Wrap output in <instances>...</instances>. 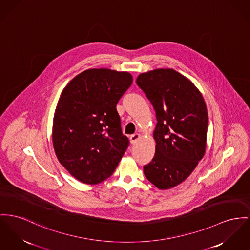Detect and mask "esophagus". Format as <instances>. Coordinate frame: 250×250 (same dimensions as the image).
Returning a JSON list of instances; mask_svg holds the SVG:
<instances>
[{
	"label": "esophagus",
	"mask_w": 250,
	"mask_h": 250,
	"mask_svg": "<svg viewBox=\"0 0 250 250\" xmlns=\"http://www.w3.org/2000/svg\"><path fill=\"white\" fill-rule=\"evenodd\" d=\"M139 138H140V134L139 133H134V134H132L130 136V141H131L132 144H135L138 141Z\"/></svg>",
	"instance_id": "obj_1"
}]
</instances>
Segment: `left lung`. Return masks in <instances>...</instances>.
<instances>
[{"instance_id":"left-lung-1","label":"left lung","mask_w":250,"mask_h":250,"mask_svg":"<svg viewBox=\"0 0 250 250\" xmlns=\"http://www.w3.org/2000/svg\"><path fill=\"white\" fill-rule=\"evenodd\" d=\"M136 84L152 104L156 116L155 153L144 166L146 178L160 189L185 181L206 151L208 117L196 86L173 69L140 74Z\"/></svg>"}]
</instances>
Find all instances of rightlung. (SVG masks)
<instances>
[{
	"label": "right lung",
	"instance_id": "right-lung-1",
	"mask_svg": "<svg viewBox=\"0 0 250 250\" xmlns=\"http://www.w3.org/2000/svg\"><path fill=\"white\" fill-rule=\"evenodd\" d=\"M132 83L128 72L100 68L82 72L63 89L54 115L53 146L60 163L81 182L107 179L127 150L116 107Z\"/></svg>",
	"mask_w": 250,
	"mask_h": 250
}]
</instances>
